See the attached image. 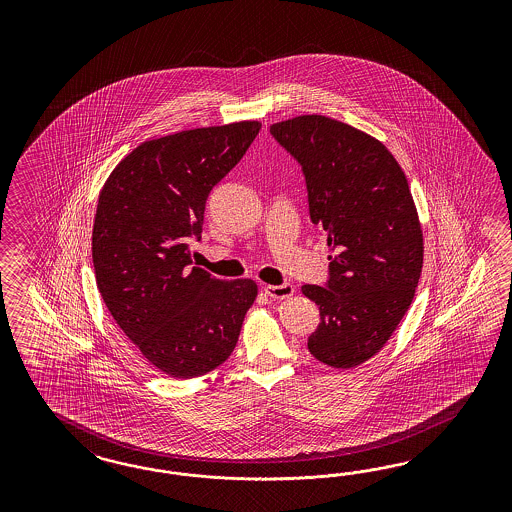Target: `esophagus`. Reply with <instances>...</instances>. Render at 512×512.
I'll use <instances>...</instances> for the list:
<instances>
[{
	"instance_id": "obj_1",
	"label": "esophagus",
	"mask_w": 512,
	"mask_h": 512,
	"mask_svg": "<svg viewBox=\"0 0 512 512\" xmlns=\"http://www.w3.org/2000/svg\"><path fill=\"white\" fill-rule=\"evenodd\" d=\"M264 293L270 296V298H289L295 293V287L289 285V283H283V285H264Z\"/></svg>"
}]
</instances>
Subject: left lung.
Wrapping results in <instances>:
<instances>
[{"mask_svg":"<svg viewBox=\"0 0 512 512\" xmlns=\"http://www.w3.org/2000/svg\"><path fill=\"white\" fill-rule=\"evenodd\" d=\"M270 133L302 167L330 253L325 287H302L321 315L308 349L355 368L381 351L419 285L424 248L407 178L385 144L326 116H296Z\"/></svg>","mask_w":512,"mask_h":512,"instance_id":"1","label":"left lung"}]
</instances>
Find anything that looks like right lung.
Wrapping results in <instances>:
<instances>
[{"instance_id":"1","label":"right lung","mask_w":512,"mask_h":512,"mask_svg":"<svg viewBox=\"0 0 512 512\" xmlns=\"http://www.w3.org/2000/svg\"><path fill=\"white\" fill-rule=\"evenodd\" d=\"M259 122L146 140L118 163L93 221L95 281L110 315L159 372L191 379L231 357L257 285L189 268L210 191L244 157Z\"/></svg>"}]
</instances>
